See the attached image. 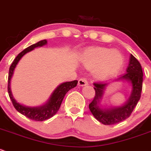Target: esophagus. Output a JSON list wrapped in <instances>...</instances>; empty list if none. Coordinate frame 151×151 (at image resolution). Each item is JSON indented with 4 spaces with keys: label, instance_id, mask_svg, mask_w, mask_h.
Segmentation results:
<instances>
[{
    "label": "esophagus",
    "instance_id": "34e87169",
    "mask_svg": "<svg viewBox=\"0 0 151 151\" xmlns=\"http://www.w3.org/2000/svg\"><path fill=\"white\" fill-rule=\"evenodd\" d=\"M87 83H88L87 80H86V78H80L78 80L79 86H85V85H86Z\"/></svg>",
    "mask_w": 151,
    "mask_h": 151
}]
</instances>
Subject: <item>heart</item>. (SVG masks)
Instances as JSON below:
<instances>
[{
	"instance_id": "heart-1",
	"label": "heart",
	"mask_w": 151,
	"mask_h": 151,
	"mask_svg": "<svg viewBox=\"0 0 151 151\" xmlns=\"http://www.w3.org/2000/svg\"><path fill=\"white\" fill-rule=\"evenodd\" d=\"M81 61L86 68L95 67V75L103 78L120 69L123 63V56L118 50H111L105 47H92L83 52Z\"/></svg>"
}]
</instances>
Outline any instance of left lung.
I'll return each instance as SVG.
<instances>
[{
	"mask_svg": "<svg viewBox=\"0 0 151 151\" xmlns=\"http://www.w3.org/2000/svg\"><path fill=\"white\" fill-rule=\"evenodd\" d=\"M120 78L131 82L132 92L128 102L124 106L111 109H102L98 106L99 99L103 96L107 83L103 81L94 83L95 95L89 104V108L94 117L104 125L111 126L128 118L141 98L143 81L142 69L139 61L133 55L131 54L126 73L120 76Z\"/></svg>",
	"mask_w": 151,
	"mask_h": 151,
	"instance_id": "obj_1",
	"label": "left lung"
}]
</instances>
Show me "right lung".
<instances>
[{"label":"right lung","mask_w":151,"mask_h":151,"mask_svg":"<svg viewBox=\"0 0 151 151\" xmlns=\"http://www.w3.org/2000/svg\"><path fill=\"white\" fill-rule=\"evenodd\" d=\"M47 44V40H44L42 41L38 42L36 44L32 45L29 46L23 51L20 52L17 57L14 59L13 62L12 63L11 66L9 68V77H8V93L9 95V98L11 99L12 102L13 106L15 108V109L17 111L20 113V114H23L25 117L31 119L32 120H35V121H43V120H47V119L53 117L54 114H56L58 111H59L60 106L62 104L63 98L65 95H66L67 92L70 90V89H73L75 86H76L78 83V81H73L70 82H65V83H62L59 85L57 88L54 90L53 94L50 96V99H49L48 102L44 106L40 107H28L25 106L21 105L19 103H17L15 100L13 98L12 95L11 89H10V81H11L12 76L13 75V72L15 68L16 65H17L20 59L23 57V56L28 52L32 50L34 47H40L44 45Z\"/></svg>","instance_id":"1"}]
</instances>
